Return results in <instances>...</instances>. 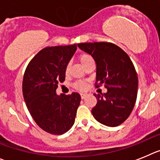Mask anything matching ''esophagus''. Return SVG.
Listing matches in <instances>:
<instances>
[{"instance_id":"esophagus-1","label":"esophagus","mask_w":160,"mask_h":160,"mask_svg":"<svg viewBox=\"0 0 160 160\" xmlns=\"http://www.w3.org/2000/svg\"><path fill=\"white\" fill-rule=\"evenodd\" d=\"M87 96H88V94H86V93H81V94H80L81 99H84V98H85Z\"/></svg>"}]
</instances>
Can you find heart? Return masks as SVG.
Wrapping results in <instances>:
<instances>
[{
    "label": "heart",
    "mask_w": 160,
    "mask_h": 160,
    "mask_svg": "<svg viewBox=\"0 0 160 160\" xmlns=\"http://www.w3.org/2000/svg\"><path fill=\"white\" fill-rule=\"evenodd\" d=\"M79 60H80V62L81 63L82 65L84 66L88 62H89V61H91V60H92V57H91L90 55H88V54H81V55L79 57ZM69 68H70V64H68L65 67V69H64L66 74L69 72ZM73 86H74L75 88L78 89V90H81V91L84 90V89L86 88V83L85 82H83V81L76 82V83L73 84Z\"/></svg>",
    "instance_id": "1"
}]
</instances>
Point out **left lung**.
<instances>
[{
	"label": "left lung",
	"mask_w": 160,
	"mask_h": 160,
	"mask_svg": "<svg viewBox=\"0 0 160 160\" xmlns=\"http://www.w3.org/2000/svg\"><path fill=\"white\" fill-rule=\"evenodd\" d=\"M96 64V87L108 89L96 94L97 103L92 113L98 122L108 127L121 124L130 116L137 98L138 77L128 55L119 46L109 42L80 43Z\"/></svg>",
	"instance_id": "1"
}]
</instances>
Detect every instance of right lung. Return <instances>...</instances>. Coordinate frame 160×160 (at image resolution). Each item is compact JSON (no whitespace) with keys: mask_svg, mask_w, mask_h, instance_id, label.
I'll return each mask as SVG.
<instances>
[{"mask_svg":"<svg viewBox=\"0 0 160 160\" xmlns=\"http://www.w3.org/2000/svg\"><path fill=\"white\" fill-rule=\"evenodd\" d=\"M77 48L74 44L43 48L24 72L22 92L28 112L41 129L52 135H62L72 127L81 100L77 92H56L58 83L65 80L64 69Z\"/></svg>","mask_w":160,"mask_h":160,"instance_id":"1","label":"right lung"}]
</instances>
